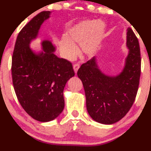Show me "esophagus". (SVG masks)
Segmentation results:
<instances>
[{"label": "esophagus", "mask_w": 151, "mask_h": 151, "mask_svg": "<svg viewBox=\"0 0 151 151\" xmlns=\"http://www.w3.org/2000/svg\"><path fill=\"white\" fill-rule=\"evenodd\" d=\"M79 68H80V65H79V64H78V63L74 64V65H73V69H74V71H75L76 73H77L78 70L79 69Z\"/></svg>", "instance_id": "esophagus-1"}]
</instances>
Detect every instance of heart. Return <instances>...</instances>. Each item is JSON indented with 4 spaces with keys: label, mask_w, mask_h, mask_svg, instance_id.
<instances>
[{
    "label": "heart",
    "mask_w": 151,
    "mask_h": 151,
    "mask_svg": "<svg viewBox=\"0 0 151 151\" xmlns=\"http://www.w3.org/2000/svg\"><path fill=\"white\" fill-rule=\"evenodd\" d=\"M103 34L102 22L98 20H86L75 24L68 30L67 37L62 40L61 50L68 59L77 55L78 49L74 42L81 45L86 55H94L99 50Z\"/></svg>",
    "instance_id": "heart-1"
}]
</instances>
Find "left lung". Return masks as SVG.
Listing matches in <instances>:
<instances>
[{"instance_id": "obj_1", "label": "left lung", "mask_w": 151, "mask_h": 151, "mask_svg": "<svg viewBox=\"0 0 151 151\" xmlns=\"http://www.w3.org/2000/svg\"><path fill=\"white\" fill-rule=\"evenodd\" d=\"M129 52L123 71L117 76L105 75L99 69L96 57L82 64L77 75L82 80L88 114L97 122L112 124L127 115L135 100L141 73L139 41L128 28Z\"/></svg>"}]
</instances>
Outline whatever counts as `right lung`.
<instances>
[{"mask_svg": "<svg viewBox=\"0 0 151 151\" xmlns=\"http://www.w3.org/2000/svg\"><path fill=\"white\" fill-rule=\"evenodd\" d=\"M50 12H42L32 18L18 34L12 62V82L20 105L37 121L53 120L65 107L64 88L75 75L72 64L60 58L50 41L42 42L43 51L38 54L29 47L38 36L42 22Z\"/></svg>", "mask_w": 151, "mask_h": 151, "instance_id": "obj_1", "label": "right lung"}]
</instances>
